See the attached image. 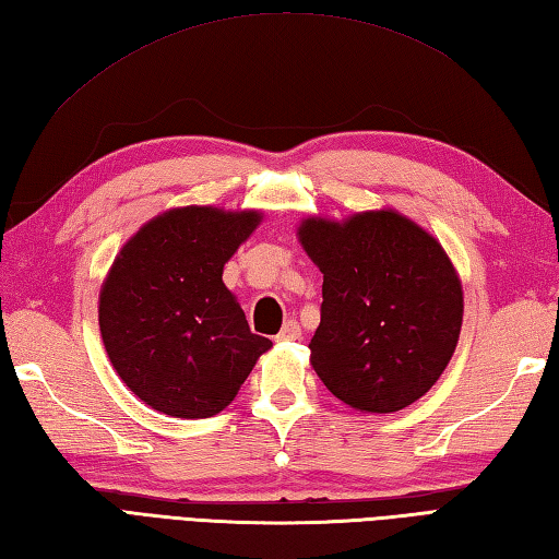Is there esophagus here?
Wrapping results in <instances>:
<instances>
[{
    "label": "esophagus",
    "mask_w": 559,
    "mask_h": 559,
    "mask_svg": "<svg viewBox=\"0 0 559 559\" xmlns=\"http://www.w3.org/2000/svg\"><path fill=\"white\" fill-rule=\"evenodd\" d=\"M277 340H282V343H294V340H301V325L296 321H289L284 323V328L280 330Z\"/></svg>",
    "instance_id": "1"
}]
</instances>
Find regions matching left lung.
Returning a JSON list of instances; mask_svg holds the SVG:
<instances>
[{"label":"left lung","mask_w":559,"mask_h":559,"mask_svg":"<svg viewBox=\"0 0 559 559\" xmlns=\"http://www.w3.org/2000/svg\"><path fill=\"white\" fill-rule=\"evenodd\" d=\"M299 241L323 272L311 364L325 389L364 413H395L447 369L463 321L449 255L403 214L306 219Z\"/></svg>","instance_id":"obj_1"}]
</instances>
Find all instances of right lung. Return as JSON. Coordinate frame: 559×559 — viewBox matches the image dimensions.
I'll list each match as a JSON object with an SVG mask.
<instances>
[{
    "label": "right lung",
    "instance_id": "obj_1",
    "mask_svg": "<svg viewBox=\"0 0 559 559\" xmlns=\"http://www.w3.org/2000/svg\"><path fill=\"white\" fill-rule=\"evenodd\" d=\"M258 224V212L170 210L112 263L100 289V337L120 379L158 413L216 415L272 347L250 333L222 282L224 263Z\"/></svg>",
    "mask_w": 559,
    "mask_h": 559
}]
</instances>
